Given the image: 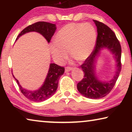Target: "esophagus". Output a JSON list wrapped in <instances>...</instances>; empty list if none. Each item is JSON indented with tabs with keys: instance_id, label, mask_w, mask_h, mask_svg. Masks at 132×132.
Here are the masks:
<instances>
[{
	"instance_id": "esophagus-1",
	"label": "esophagus",
	"mask_w": 132,
	"mask_h": 132,
	"mask_svg": "<svg viewBox=\"0 0 132 132\" xmlns=\"http://www.w3.org/2000/svg\"><path fill=\"white\" fill-rule=\"evenodd\" d=\"M71 70H72V68H69V67H67V68H65V72H69V71H70Z\"/></svg>"
}]
</instances>
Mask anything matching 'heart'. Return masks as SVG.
<instances>
[{
	"label": "heart",
	"instance_id": "heart-1",
	"mask_svg": "<svg viewBox=\"0 0 132 132\" xmlns=\"http://www.w3.org/2000/svg\"><path fill=\"white\" fill-rule=\"evenodd\" d=\"M95 28L89 23H70L64 26L55 37V42L50 45L53 59L62 63L68 56L82 61L90 56L97 41Z\"/></svg>",
	"mask_w": 132,
	"mask_h": 132
}]
</instances>
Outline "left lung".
Masks as SVG:
<instances>
[{
	"instance_id": "left-lung-1",
	"label": "left lung",
	"mask_w": 132,
	"mask_h": 132,
	"mask_svg": "<svg viewBox=\"0 0 132 132\" xmlns=\"http://www.w3.org/2000/svg\"><path fill=\"white\" fill-rule=\"evenodd\" d=\"M97 30V38L94 50L81 66L84 78L77 84L79 93L90 99H99L111 92L114 87L121 70V46L115 33L101 22L93 20ZM108 50L116 61L114 75L109 80H101L96 73V63L102 50Z\"/></svg>"
}]
</instances>
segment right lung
<instances>
[{
  "mask_svg": "<svg viewBox=\"0 0 132 132\" xmlns=\"http://www.w3.org/2000/svg\"><path fill=\"white\" fill-rule=\"evenodd\" d=\"M56 30V24L44 21L37 22L24 28L18 35L16 40L26 33L37 32L41 34L49 43ZM64 72V68L63 67L55 63H51L45 80L42 86L36 90H29L22 87L19 80L15 79L14 75H13V76L17 81L23 94L30 101L39 102L45 101L54 94L57 88L60 77L63 75Z\"/></svg>",
  "mask_w": 132,
  "mask_h": 132,
  "instance_id": "obj_1",
  "label": "right lung"
}]
</instances>
